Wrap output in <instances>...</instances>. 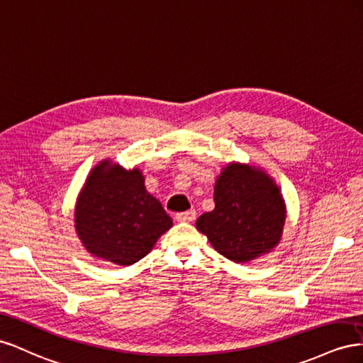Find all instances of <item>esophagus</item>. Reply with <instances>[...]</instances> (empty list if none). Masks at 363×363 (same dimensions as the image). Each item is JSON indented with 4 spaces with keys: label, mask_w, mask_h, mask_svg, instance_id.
I'll list each match as a JSON object with an SVG mask.
<instances>
[{
    "label": "esophagus",
    "mask_w": 363,
    "mask_h": 363,
    "mask_svg": "<svg viewBox=\"0 0 363 363\" xmlns=\"http://www.w3.org/2000/svg\"><path fill=\"white\" fill-rule=\"evenodd\" d=\"M196 219V211L194 210H189L184 213H178L176 214V220L178 222H184V223H190Z\"/></svg>",
    "instance_id": "esophagus-1"
}]
</instances>
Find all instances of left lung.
Returning a JSON list of instances; mask_svg holds the SVG:
<instances>
[{
	"mask_svg": "<svg viewBox=\"0 0 363 363\" xmlns=\"http://www.w3.org/2000/svg\"><path fill=\"white\" fill-rule=\"evenodd\" d=\"M286 217V201L272 176L233 161L217 174L214 210L196 220V230L228 260L247 263L279 245Z\"/></svg>",
	"mask_w": 363,
	"mask_h": 363,
	"instance_id": "obj_1",
	"label": "left lung"
}]
</instances>
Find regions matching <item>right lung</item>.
<instances>
[{
	"mask_svg": "<svg viewBox=\"0 0 363 363\" xmlns=\"http://www.w3.org/2000/svg\"><path fill=\"white\" fill-rule=\"evenodd\" d=\"M144 181L138 167L128 170L108 158L88 173L74 206V228L86 252L97 260L137 263L173 226Z\"/></svg>",
	"mask_w": 363,
	"mask_h": 363,
	"instance_id": "1",
	"label": "right lung"
}]
</instances>
